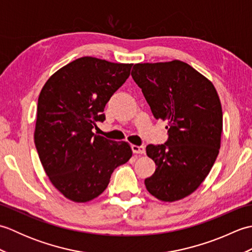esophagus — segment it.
<instances>
[{"label": "esophagus", "mask_w": 252, "mask_h": 252, "mask_svg": "<svg viewBox=\"0 0 252 252\" xmlns=\"http://www.w3.org/2000/svg\"><path fill=\"white\" fill-rule=\"evenodd\" d=\"M131 147H132V151L134 154H145V147L142 145H140V146L132 145Z\"/></svg>", "instance_id": "1"}]
</instances>
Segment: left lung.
<instances>
[{
  "label": "left lung",
  "mask_w": 252,
  "mask_h": 252,
  "mask_svg": "<svg viewBox=\"0 0 252 252\" xmlns=\"http://www.w3.org/2000/svg\"><path fill=\"white\" fill-rule=\"evenodd\" d=\"M131 74L155 118L168 121L167 143L146 147L156 163L146 189L161 201L183 199L207 178L220 151V97L210 80L178 60L135 63Z\"/></svg>",
  "instance_id": "8db88e82"
}]
</instances>
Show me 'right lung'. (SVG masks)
I'll return each mask as SVG.
<instances>
[{"label": "right lung", "mask_w": 252, "mask_h": 252, "mask_svg": "<svg viewBox=\"0 0 252 252\" xmlns=\"http://www.w3.org/2000/svg\"><path fill=\"white\" fill-rule=\"evenodd\" d=\"M132 66L81 57L58 69L41 90L34 144L51 183L69 200L88 202L98 197L114 170L132 157L127 142L93 133Z\"/></svg>", "instance_id": "right-lung-1"}]
</instances>
